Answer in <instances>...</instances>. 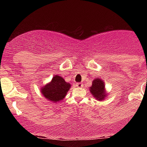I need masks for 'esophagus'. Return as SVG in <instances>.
Listing matches in <instances>:
<instances>
[{"mask_svg": "<svg viewBox=\"0 0 147 147\" xmlns=\"http://www.w3.org/2000/svg\"><path fill=\"white\" fill-rule=\"evenodd\" d=\"M76 86H77L78 88H82V87H83V85H82V83L79 82V83H76Z\"/></svg>", "mask_w": 147, "mask_h": 147, "instance_id": "34e87169", "label": "esophagus"}]
</instances>
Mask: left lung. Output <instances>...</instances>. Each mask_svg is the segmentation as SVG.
<instances>
[{
    "label": "left lung",
    "mask_w": 147,
    "mask_h": 147,
    "mask_svg": "<svg viewBox=\"0 0 147 147\" xmlns=\"http://www.w3.org/2000/svg\"><path fill=\"white\" fill-rule=\"evenodd\" d=\"M90 92L95 99L97 101H103L107 97L108 93L105 89V82L100 78H96L92 82V85L89 88Z\"/></svg>",
    "instance_id": "1"
}]
</instances>
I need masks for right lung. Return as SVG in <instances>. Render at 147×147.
I'll return each mask as SVG.
<instances>
[{
    "instance_id": "add662e5",
    "label": "right lung",
    "mask_w": 147,
    "mask_h": 147,
    "mask_svg": "<svg viewBox=\"0 0 147 147\" xmlns=\"http://www.w3.org/2000/svg\"><path fill=\"white\" fill-rule=\"evenodd\" d=\"M71 87V84L66 82L62 76L55 75L50 82L40 88V92L48 101L57 103L65 98Z\"/></svg>"
}]
</instances>
